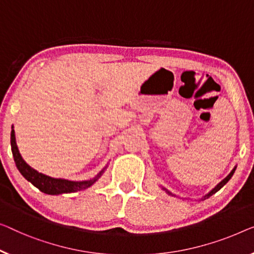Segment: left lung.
<instances>
[{
  "label": "left lung",
  "instance_id": "1",
  "mask_svg": "<svg viewBox=\"0 0 254 254\" xmlns=\"http://www.w3.org/2000/svg\"><path fill=\"white\" fill-rule=\"evenodd\" d=\"M236 168H237V166H235V168H234V169L232 170V171H230V173H229V175H228V176H227V177L225 178V179H222V180L220 181V183H219V184L217 185V186H215V187H214L213 189H211V190H210L209 192H207V194H205V195H204L202 198H199V200H204V199L209 198V197H210V196H212V195H213V194H215V192H217L218 190H220V189H221L222 187H224V186H225V185H226L227 183H228V181L230 180V178H232V177H233V175H234V173H235V170H236ZM161 188H162V189H163V190H165L166 192H168V194H169V195L176 196V195H173L171 191H169V190H168V189H166V188H164L163 186H161Z\"/></svg>",
  "mask_w": 254,
  "mask_h": 254
}]
</instances>
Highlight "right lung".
<instances>
[{"mask_svg": "<svg viewBox=\"0 0 254 254\" xmlns=\"http://www.w3.org/2000/svg\"><path fill=\"white\" fill-rule=\"evenodd\" d=\"M12 130H11V150H12V155L14 158V163H16L17 169L19 172L21 173L22 177L26 180L32 183L36 188H39L41 191L48 195H60V194H68V192H75L79 190H84V189L89 188L103 176L105 170L107 169L108 163L106 164L105 168L98 173L96 177L91 178L89 180H82V181H74L64 179V178H54L47 175H43L32 166H29L26 163L24 158L19 153L17 141H16V134H14L13 126Z\"/></svg>", "mask_w": 254, "mask_h": 254, "instance_id": "add662e5", "label": "right lung"}]
</instances>
